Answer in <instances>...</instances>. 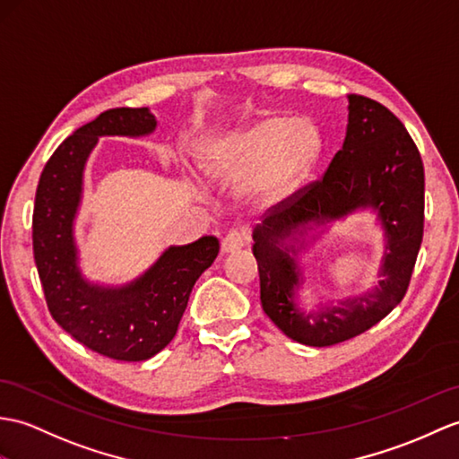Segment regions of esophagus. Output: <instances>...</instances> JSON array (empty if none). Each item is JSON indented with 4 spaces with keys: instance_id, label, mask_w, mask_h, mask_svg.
Masks as SVG:
<instances>
[{
    "instance_id": "esophagus-1",
    "label": "esophagus",
    "mask_w": 459,
    "mask_h": 459,
    "mask_svg": "<svg viewBox=\"0 0 459 459\" xmlns=\"http://www.w3.org/2000/svg\"><path fill=\"white\" fill-rule=\"evenodd\" d=\"M248 244V234H244L240 230H230L225 238L221 242V250L225 254L238 252Z\"/></svg>"
}]
</instances>
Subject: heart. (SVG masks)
<instances>
[{
  "label": "heart",
  "instance_id": "obj_1",
  "mask_svg": "<svg viewBox=\"0 0 459 459\" xmlns=\"http://www.w3.org/2000/svg\"><path fill=\"white\" fill-rule=\"evenodd\" d=\"M321 148V134L313 123L262 117L211 138L201 162L215 178L244 179V191L258 204H275L308 176Z\"/></svg>",
  "mask_w": 459,
  "mask_h": 459
}]
</instances>
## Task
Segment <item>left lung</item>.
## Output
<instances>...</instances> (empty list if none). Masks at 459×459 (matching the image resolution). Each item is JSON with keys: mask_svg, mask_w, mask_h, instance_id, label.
I'll return each instance as SVG.
<instances>
[{"mask_svg": "<svg viewBox=\"0 0 459 459\" xmlns=\"http://www.w3.org/2000/svg\"><path fill=\"white\" fill-rule=\"evenodd\" d=\"M358 208H374L386 230V255L376 290L340 307L301 312L296 250L285 239ZM424 232V166L417 144L385 105L348 95V129L325 176L273 205L254 230L264 313L283 334L305 346H333L377 325L409 290ZM303 244V242H301Z\"/></svg>", "mask_w": 459, "mask_h": 459, "instance_id": "1", "label": "left lung"}]
</instances>
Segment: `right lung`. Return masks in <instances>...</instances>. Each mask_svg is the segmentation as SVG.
<instances>
[{
  "mask_svg": "<svg viewBox=\"0 0 459 459\" xmlns=\"http://www.w3.org/2000/svg\"><path fill=\"white\" fill-rule=\"evenodd\" d=\"M154 129L156 119L146 108L103 111L56 148L35 197L33 252L52 318L80 344L121 361L148 359L172 342L191 290L219 254V240L204 237L169 247L129 285L103 287L82 278L74 219L85 160L100 136H143Z\"/></svg>",
  "mask_w": 459,
  "mask_h": 459,
  "instance_id": "right-lung-1",
  "label": "right lung"
}]
</instances>
